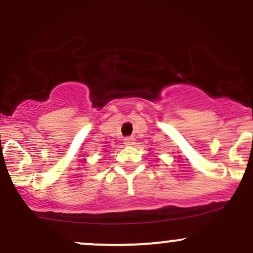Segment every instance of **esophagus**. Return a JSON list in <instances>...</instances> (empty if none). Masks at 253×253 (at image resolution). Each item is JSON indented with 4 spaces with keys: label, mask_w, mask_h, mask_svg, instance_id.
<instances>
[{
    "label": "esophagus",
    "mask_w": 253,
    "mask_h": 253,
    "mask_svg": "<svg viewBox=\"0 0 253 253\" xmlns=\"http://www.w3.org/2000/svg\"><path fill=\"white\" fill-rule=\"evenodd\" d=\"M124 143L126 145H133L134 144V138L133 136H127V138L124 139Z\"/></svg>",
    "instance_id": "obj_1"
}]
</instances>
